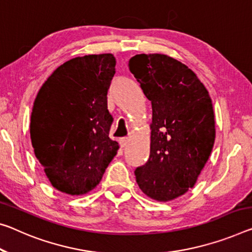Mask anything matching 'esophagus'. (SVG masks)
Instances as JSON below:
<instances>
[{
    "label": "esophagus",
    "mask_w": 252,
    "mask_h": 252,
    "mask_svg": "<svg viewBox=\"0 0 252 252\" xmlns=\"http://www.w3.org/2000/svg\"><path fill=\"white\" fill-rule=\"evenodd\" d=\"M119 143H120V146H121V148H125L127 143H129V139L127 138H121L119 140Z\"/></svg>",
    "instance_id": "1"
}]
</instances>
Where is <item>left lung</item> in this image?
<instances>
[{
  "label": "left lung",
  "instance_id": "obj_1",
  "mask_svg": "<svg viewBox=\"0 0 252 252\" xmlns=\"http://www.w3.org/2000/svg\"><path fill=\"white\" fill-rule=\"evenodd\" d=\"M130 71L151 102L150 155L134 170L148 197L169 202L191 187L215 140L212 99L196 74L162 54L135 55Z\"/></svg>",
  "mask_w": 252,
  "mask_h": 252
}]
</instances>
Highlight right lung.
Instances as JSON below:
<instances>
[{
	"mask_svg": "<svg viewBox=\"0 0 252 252\" xmlns=\"http://www.w3.org/2000/svg\"><path fill=\"white\" fill-rule=\"evenodd\" d=\"M112 54L63 63L42 84L31 113L34 155L51 185L69 195L96 187L119 143L109 138L107 90L115 74Z\"/></svg>",
	"mask_w": 252,
	"mask_h": 252,
	"instance_id": "add662e5",
	"label": "right lung"
}]
</instances>
